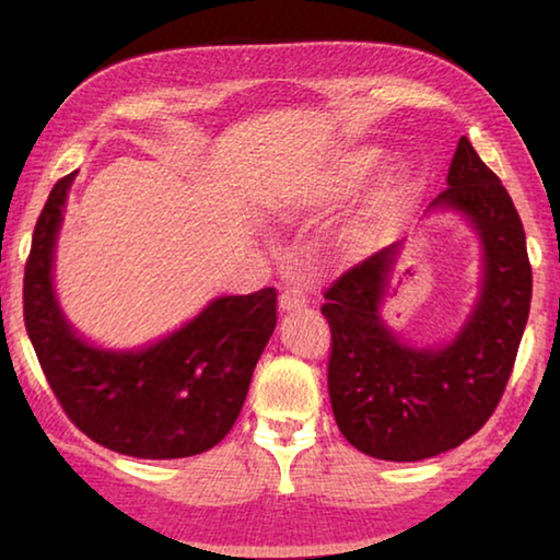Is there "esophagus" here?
Instances as JSON below:
<instances>
[{"label":"esophagus","instance_id":"obj_1","mask_svg":"<svg viewBox=\"0 0 560 560\" xmlns=\"http://www.w3.org/2000/svg\"><path fill=\"white\" fill-rule=\"evenodd\" d=\"M279 306H281V311H287V314L289 311H299L303 306H308L306 291H303L301 287H287L279 296Z\"/></svg>","mask_w":560,"mask_h":560}]
</instances>
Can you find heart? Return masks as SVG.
Here are the masks:
<instances>
[{
    "mask_svg": "<svg viewBox=\"0 0 560 560\" xmlns=\"http://www.w3.org/2000/svg\"><path fill=\"white\" fill-rule=\"evenodd\" d=\"M395 187H402V179H395Z\"/></svg>",
    "mask_w": 560,
    "mask_h": 560,
    "instance_id": "b5f03b06",
    "label": "heart"
}]
</instances>
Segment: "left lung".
Instances as JSON below:
<instances>
[{"instance_id":"8db88e82","label":"left lung","mask_w":560,"mask_h":560,"mask_svg":"<svg viewBox=\"0 0 560 560\" xmlns=\"http://www.w3.org/2000/svg\"><path fill=\"white\" fill-rule=\"evenodd\" d=\"M447 185L432 207L462 212L485 244L479 301L452 343L405 346L377 314L400 242L340 273L324 293L330 407L343 438L375 459L438 457L485 428L506 390L528 320L524 224L506 187L464 136Z\"/></svg>"}]
</instances>
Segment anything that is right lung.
Masks as SVG:
<instances>
[{
    "instance_id": "1",
    "label": "right lung",
    "mask_w": 560,
    "mask_h": 560,
    "mask_svg": "<svg viewBox=\"0 0 560 560\" xmlns=\"http://www.w3.org/2000/svg\"><path fill=\"white\" fill-rule=\"evenodd\" d=\"M73 175L54 185L24 269V324L56 400L86 438L140 459L212 450L232 430L277 326V289L212 301L145 350H101L73 334L51 287L56 232Z\"/></svg>"
}]
</instances>
